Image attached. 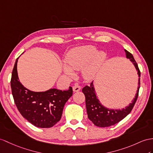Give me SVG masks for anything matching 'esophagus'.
Returning a JSON list of instances; mask_svg holds the SVG:
<instances>
[{"instance_id": "34e87169", "label": "esophagus", "mask_w": 153, "mask_h": 153, "mask_svg": "<svg viewBox=\"0 0 153 153\" xmlns=\"http://www.w3.org/2000/svg\"><path fill=\"white\" fill-rule=\"evenodd\" d=\"M81 89V87L80 86V85H78L77 84H76L75 85H74V86L73 87V90L74 92H77V91H79Z\"/></svg>"}]
</instances>
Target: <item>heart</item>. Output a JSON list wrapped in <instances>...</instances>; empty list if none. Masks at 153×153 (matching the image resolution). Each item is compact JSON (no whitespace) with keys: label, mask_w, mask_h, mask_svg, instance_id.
I'll return each instance as SVG.
<instances>
[{"label":"heart","mask_w":153,"mask_h":153,"mask_svg":"<svg viewBox=\"0 0 153 153\" xmlns=\"http://www.w3.org/2000/svg\"><path fill=\"white\" fill-rule=\"evenodd\" d=\"M106 59L103 52H98L94 45H84L74 48L68 53L66 64H62V71L65 76L73 77L74 71L82 69L84 79L93 80L97 75Z\"/></svg>","instance_id":"b5f03b06"}]
</instances>
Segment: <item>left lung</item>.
I'll list each match as a JSON object with an SVG mask.
<instances>
[{
	"label": "left lung",
	"instance_id": "8db88e82",
	"mask_svg": "<svg viewBox=\"0 0 153 153\" xmlns=\"http://www.w3.org/2000/svg\"><path fill=\"white\" fill-rule=\"evenodd\" d=\"M126 54V58L130 59L133 65L134 66L138 75V81H137V89L134 98L130 103L128 106L122 109H111L108 108L102 105L101 102L97 96L95 89L94 88V82H92L90 85H85L82 89V92L85 97V106L88 117L89 120L92 121L95 125L99 127H108L111 125L117 123L121 121L130 113L134 106L136 102L138 96V92L140 85V71L136 62L134 58L131 53L124 49Z\"/></svg>",
	"mask_w": 153,
	"mask_h": 153
}]
</instances>
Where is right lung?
<instances>
[{
    "label": "right lung",
    "mask_w": 153,
    "mask_h": 153,
    "mask_svg": "<svg viewBox=\"0 0 153 153\" xmlns=\"http://www.w3.org/2000/svg\"><path fill=\"white\" fill-rule=\"evenodd\" d=\"M17 58L11 79L14 102L20 114L38 128H51L60 120L66 102L73 95V89L60 90L51 88L45 91H33L19 80Z\"/></svg>",
    "instance_id": "add662e5"
}]
</instances>
